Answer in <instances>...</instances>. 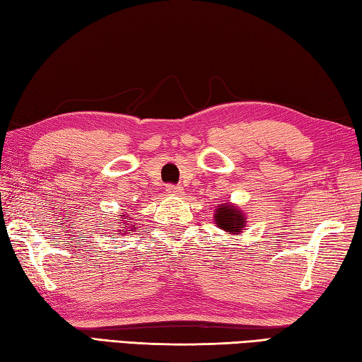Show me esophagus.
I'll return each instance as SVG.
<instances>
[{
  "label": "esophagus",
  "mask_w": 362,
  "mask_h": 362,
  "mask_svg": "<svg viewBox=\"0 0 362 362\" xmlns=\"http://www.w3.org/2000/svg\"><path fill=\"white\" fill-rule=\"evenodd\" d=\"M182 189H183L182 185H168L166 187V192L169 194H179V193H182Z\"/></svg>",
  "instance_id": "esophagus-1"
}]
</instances>
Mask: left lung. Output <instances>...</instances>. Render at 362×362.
I'll use <instances>...</instances> for the list:
<instances>
[{"instance_id": "1", "label": "left lung", "mask_w": 362, "mask_h": 362, "mask_svg": "<svg viewBox=\"0 0 362 362\" xmlns=\"http://www.w3.org/2000/svg\"><path fill=\"white\" fill-rule=\"evenodd\" d=\"M216 212L217 225L228 233H236L238 235L244 226V222H246V218H244L241 211L235 206L222 204L218 209H216Z\"/></svg>"}]
</instances>
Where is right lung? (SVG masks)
<instances>
[{"mask_svg":"<svg viewBox=\"0 0 362 362\" xmlns=\"http://www.w3.org/2000/svg\"><path fill=\"white\" fill-rule=\"evenodd\" d=\"M129 220H131V218H129ZM126 222H127V220H126Z\"/></svg>","mask_w":362,"mask_h":362,"instance_id":"right-lung-1","label":"right lung"}]
</instances>
